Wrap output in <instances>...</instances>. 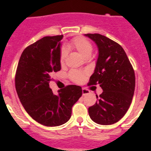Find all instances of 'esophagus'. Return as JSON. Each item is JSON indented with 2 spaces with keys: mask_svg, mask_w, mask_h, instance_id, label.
I'll return each instance as SVG.
<instances>
[{
  "mask_svg": "<svg viewBox=\"0 0 151 151\" xmlns=\"http://www.w3.org/2000/svg\"><path fill=\"white\" fill-rule=\"evenodd\" d=\"M89 93H90V91H88V89H86V88H83V96L87 95V94H88Z\"/></svg>",
  "mask_w": 151,
  "mask_h": 151,
  "instance_id": "34e87169",
  "label": "esophagus"
}]
</instances>
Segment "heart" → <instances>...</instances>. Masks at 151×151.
<instances>
[{
    "mask_svg": "<svg viewBox=\"0 0 151 151\" xmlns=\"http://www.w3.org/2000/svg\"><path fill=\"white\" fill-rule=\"evenodd\" d=\"M67 49H74L77 50L83 58L91 55L93 51V45L90 41L83 36H77L73 38L66 45ZM66 57V51L65 49H62L60 52V63L63 64ZM68 77L72 82L75 83H81L84 80L86 72L77 70H71L68 74Z\"/></svg>",
    "mask_w": 151,
    "mask_h": 151,
    "instance_id": "b5f03b06",
    "label": "heart"
}]
</instances>
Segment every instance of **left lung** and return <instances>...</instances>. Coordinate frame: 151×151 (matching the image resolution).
Returning a JSON list of instances; mask_svg holds the SVG:
<instances>
[{
    "mask_svg": "<svg viewBox=\"0 0 151 151\" xmlns=\"http://www.w3.org/2000/svg\"><path fill=\"white\" fill-rule=\"evenodd\" d=\"M85 36L94 41L99 48L96 66L88 85L99 84L103 90L99 99L88 108L90 118L98 124H113L124 116L132 103L134 71L119 44L99 33Z\"/></svg>",
    "mask_w": 151,
    "mask_h": 151,
    "instance_id": "1",
    "label": "left lung"
}]
</instances>
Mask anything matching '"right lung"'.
I'll list each match as a JSON object with an SVG mask.
<instances>
[{"mask_svg": "<svg viewBox=\"0 0 151 151\" xmlns=\"http://www.w3.org/2000/svg\"><path fill=\"white\" fill-rule=\"evenodd\" d=\"M63 35L45 36L22 52L15 74L18 97L33 119L46 126L66 123L71 109L82 96L80 86L67 85L55 95L49 83L51 74L60 70V40Z\"/></svg>", "mask_w": 151, "mask_h": 151, "instance_id": "add662e5", "label": "right lung"}]
</instances>
